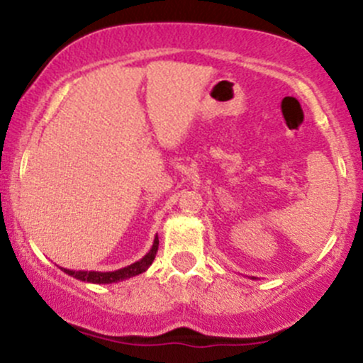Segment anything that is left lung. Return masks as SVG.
<instances>
[{
  "mask_svg": "<svg viewBox=\"0 0 363 363\" xmlns=\"http://www.w3.org/2000/svg\"><path fill=\"white\" fill-rule=\"evenodd\" d=\"M252 279H255V277H252Z\"/></svg>",
  "mask_w": 363,
  "mask_h": 363,
  "instance_id": "8db88e82",
  "label": "left lung"
}]
</instances>
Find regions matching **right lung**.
Returning a JSON list of instances; mask_svg holds the SVG:
<instances>
[{
    "mask_svg": "<svg viewBox=\"0 0 363 363\" xmlns=\"http://www.w3.org/2000/svg\"><path fill=\"white\" fill-rule=\"evenodd\" d=\"M158 252V236H155L153 240V246L150 248V252L141 258V260L134 262V264L122 267V269L113 270V272H98V270H70V269H60L63 270L69 276L79 279V281L84 282H91V284H111V282H121L125 281V279H130L134 276H139V274L146 272L148 267L153 264L155 255Z\"/></svg>",
    "mask_w": 363,
    "mask_h": 363,
    "instance_id": "add662e5",
    "label": "right lung"
}]
</instances>
